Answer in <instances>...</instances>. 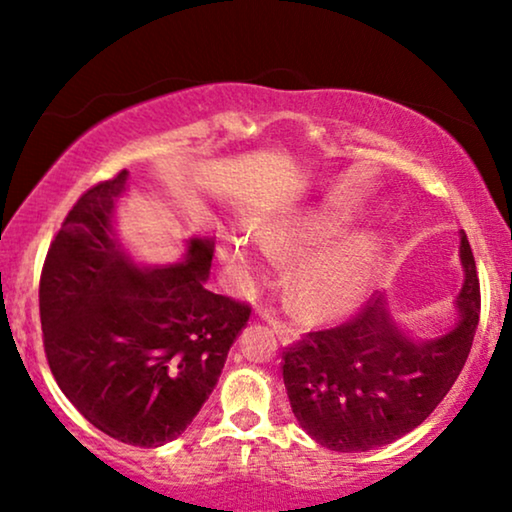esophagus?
I'll list each match as a JSON object with an SVG mask.
<instances>
[{
	"instance_id": "esophagus-1",
	"label": "esophagus",
	"mask_w": 512,
	"mask_h": 512,
	"mask_svg": "<svg viewBox=\"0 0 512 512\" xmlns=\"http://www.w3.org/2000/svg\"><path fill=\"white\" fill-rule=\"evenodd\" d=\"M261 317L268 321V324L272 326V331L277 333V338L284 342V345H291V342H296L298 340V331H293L291 326H286V324H282V321H279L277 317H272V314H268V312H263Z\"/></svg>"
}]
</instances>
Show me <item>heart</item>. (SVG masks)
I'll list each match as a JSON object with an SVG mask.
<instances>
[{
    "label": "heart",
    "instance_id": "obj_1",
    "mask_svg": "<svg viewBox=\"0 0 512 512\" xmlns=\"http://www.w3.org/2000/svg\"><path fill=\"white\" fill-rule=\"evenodd\" d=\"M359 214L356 202H324L258 230V247L272 261H293L347 233ZM221 256L240 275L258 277L256 256L244 237L223 235ZM382 258L384 240L373 230L341 237L300 265L293 282V307L300 317H335L352 310L373 286Z\"/></svg>",
    "mask_w": 512,
    "mask_h": 512
}]
</instances>
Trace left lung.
Masks as SVG:
<instances>
[{"mask_svg":"<svg viewBox=\"0 0 512 512\" xmlns=\"http://www.w3.org/2000/svg\"><path fill=\"white\" fill-rule=\"evenodd\" d=\"M464 284L454 324L412 338L380 296L352 321L307 333L284 352V387L300 429L335 452H366L417 429L464 368L480 319V282L466 233H459Z\"/></svg>","mask_w":512,"mask_h":512,"instance_id":"1","label":"left lung"}]
</instances>
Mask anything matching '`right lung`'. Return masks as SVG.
<instances>
[{
    "label": "right lung",
    "instance_id": "right-lung-1",
    "mask_svg": "<svg viewBox=\"0 0 512 512\" xmlns=\"http://www.w3.org/2000/svg\"><path fill=\"white\" fill-rule=\"evenodd\" d=\"M128 170L86 191L48 249L39 312L51 373L107 436L170 443L219 382L251 310L207 289L212 237H191L181 261L144 265L116 233Z\"/></svg>",
    "mask_w": 512,
    "mask_h": 512
}]
</instances>
